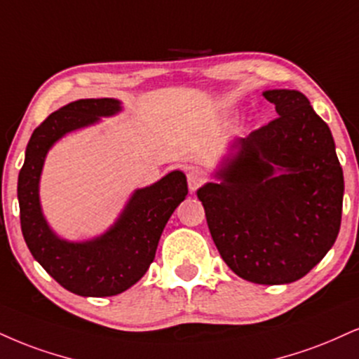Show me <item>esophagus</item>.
<instances>
[{
  "instance_id": "obj_1",
  "label": "esophagus",
  "mask_w": 359,
  "mask_h": 359,
  "mask_svg": "<svg viewBox=\"0 0 359 359\" xmlns=\"http://www.w3.org/2000/svg\"><path fill=\"white\" fill-rule=\"evenodd\" d=\"M205 182V177L202 174L201 170H196V168H192V170H189L187 174V184H189V189H191V192H196L198 187H201L202 184Z\"/></svg>"
}]
</instances>
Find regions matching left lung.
Here are the masks:
<instances>
[{
    "label": "left lung",
    "instance_id": "obj_1",
    "mask_svg": "<svg viewBox=\"0 0 359 359\" xmlns=\"http://www.w3.org/2000/svg\"><path fill=\"white\" fill-rule=\"evenodd\" d=\"M278 118L232 144L197 191L224 262L245 280L287 284L338 237L344 179L325 120L297 90H266Z\"/></svg>",
    "mask_w": 359,
    "mask_h": 359
}]
</instances>
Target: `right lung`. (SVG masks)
<instances>
[{
  "mask_svg": "<svg viewBox=\"0 0 359 359\" xmlns=\"http://www.w3.org/2000/svg\"><path fill=\"white\" fill-rule=\"evenodd\" d=\"M118 111L122 103L115 98H85L53 111L34 128L18 175L21 232L29 252L56 283L85 297L120 294L142 279L152 264L163 227L189 192L184 172L174 170L149 187L137 189L102 236L76 243L55 234L40 202L46 154L67 133Z\"/></svg>",
  "mask_w": 359,
  "mask_h": 359,
  "instance_id": "obj_1",
  "label": "right lung"
}]
</instances>
